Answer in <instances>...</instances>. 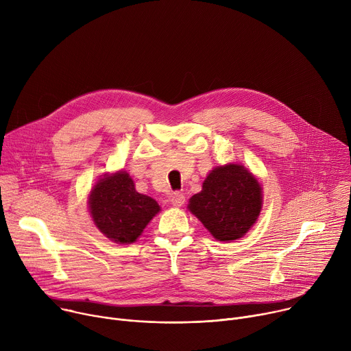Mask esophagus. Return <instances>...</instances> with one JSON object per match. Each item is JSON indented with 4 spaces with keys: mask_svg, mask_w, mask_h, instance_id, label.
<instances>
[{
    "mask_svg": "<svg viewBox=\"0 0 351 351\" xmlns=\"http://www.w3.org/2000/svg\"><path fill=\"white\" fill-rule=\"evenodd\" d=\"M169 203L173 206V207H182L184 204V195L182 193H173L169 198Z\"/></svg>",
    "mask_w": 351,
    "mask_h": 351,
    "instance_id": "1",
    "label": "esophagus"
}]
</instances>
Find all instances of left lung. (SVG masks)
Instances as JSON below:
<instances>
[{
  "label": "left lung",
  "instance_id": "left-lung-1",
  "mask_svg": "<svg viewBox=\"0 0 351 351\" xmlns=\"http://www.w3.org/2000/svg\"><path fill=\"white\" fill-rule=\"evenodd\" d=\"M219 241L243 237L260 217L263 189L256 176L239 164L214 168L187 206Z\"/></svg>",
  "mask_w": 351,
  "mask_h": 351
}]
</instances>
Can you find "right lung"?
Instances as JSON below:
<instances>
[{"label": "right lung", "instance_id": "obj_1", "mask_svg": "<svg viewBox=\"0 0 351 351\" xmlns=\"http://www.w3.org/2000/svg\"><path fill=\"white\" fill-rule=\"evenodd\" d=\"M88 210L98 230L119 244L134 243L161 211L154 198L136 191L125 171L106 173L97 180L88 195Z\"/></svg>", "mask_w": 351, "mask_h": 351}]
</instances>
